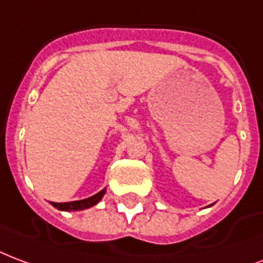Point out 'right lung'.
<instances>
[{"instance_id": "obj_1", "label": "right lung", "mask_w": 263, "mask_h": 263, "mask_svg": "<svg viewBox=\"0 0 263 263\" xmlns=\"http://www.w3.org/2000/svg\"><path fill=\"white\" fill-rule=\"evenodd\" d=\"M106 192V189H102L101 192H98L97 195L88 197V199H82V200H76V202H67V203H54L51 202V204L59 210H64V212H72V210H84V209L92 208L97 203L101 202V199L103 197Z\"/></svg>"}]
</instances>
